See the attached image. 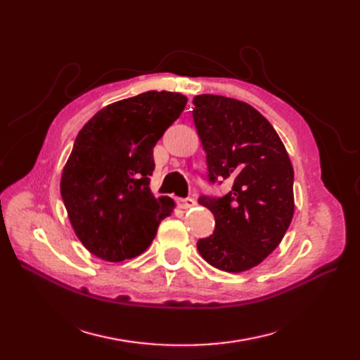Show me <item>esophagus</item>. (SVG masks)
Returning <instances> with one entry per match:
<instances>
[{
  "mask_svg": "<svg viewBox=\"0 0 360 360\" xmlns=\"http://www.w3.org/2000/svg\"><path fill=\"white\" fill-rule=\"evenodd\" d=\"M176 202H177V205L180 207V209H183V210H188V209H191V207L195 205V200L193 198H177Z\"/></svg>",
  "mask_w": 360,
  "mask_h": 360,
  "instance_id": "obj_1",
  "label": "esophagus"
}]
</instances>
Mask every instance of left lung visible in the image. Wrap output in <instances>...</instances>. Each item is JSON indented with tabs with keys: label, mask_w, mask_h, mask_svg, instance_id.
Instances as JSON below:
<instances>
[{
	"label": "left lung",
	"mask_w": 360,
	"mask_h": 360,
	"mask_svg": "<svg viewBox=\"0 0 360 360\" xmlns=\"http://www.w3.org/2000/svg\"><path fill=\"white\" fill-rule=\"evenodd\" d=\"M192 117L205 151L207 181H230V192L201 193L214 231L197 242L213 267L238 274L258 266L281 243L294 212V171L276 130L250 105L201 94Z\"/></svg>",
	"instance_id": "1"
}]
</instances>
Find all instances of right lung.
Segmentation results:
<instances>
[{"label": "right lung", "mask_w": 360, "mask_h": 360, "mask_svg": "<svg viewBox=\"0 0 360 360\" xmlns=\"http://www.w3.org/2000/svg\"><path fill=\"white\" fill-rule=\"evenodd\" d=\"M186 103L179 93H141L79 130L60 188L76 236L96 257L117 263L143 254L172 213V200L150 191L153 147Z\"/></svg>", "instance_id": "add662e5"}]
</instances>
